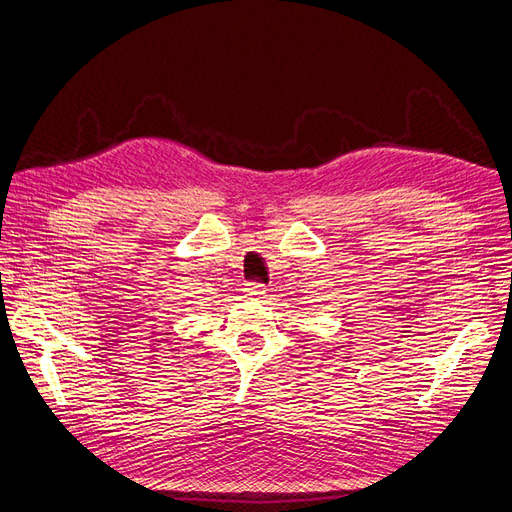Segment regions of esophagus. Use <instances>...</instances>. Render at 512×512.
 <instances>
[{
  "label": "esophagus",
  "mask_w": 512,
  "mask_h": 512,
  "mask_svg": "<svg viewBox=\"0 0 512 512\" xmlns=\"http://www.w3.org/2000/svg\"><path fill=\"white\" fill-rule=\"evenodd\" d=\"M242 291L246 297H261L263 293H266V287L259 285V282H246Z\"/></svg>",
  "instance_id": "1"
}]
</instances>
